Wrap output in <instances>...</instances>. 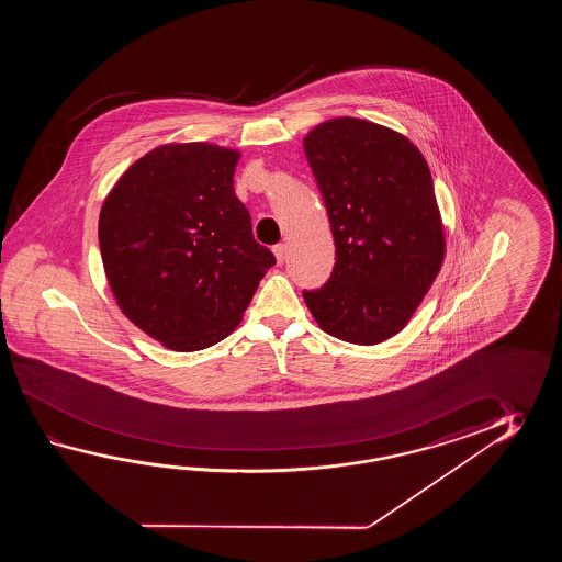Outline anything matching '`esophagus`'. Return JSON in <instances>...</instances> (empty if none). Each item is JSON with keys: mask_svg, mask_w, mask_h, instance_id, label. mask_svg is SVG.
I'll use <instances>...</instances> for the list:
<instances>
[{"mask_svg": "<svg viewBox=\"0 0 562 562\" xmlns=\"http://www.w3.org/2000/svg\"><path fill=\"white\" fill-rule=\"evenodd\" d=\"M273 252H276L277 263H283L286 257V245H283V243H279V245H276V247H273Z\"/></svg>", "mask_w": 562, "mask_h": 562, "instance_id": "34e87169", "label": "esophagus"}]
</instances>
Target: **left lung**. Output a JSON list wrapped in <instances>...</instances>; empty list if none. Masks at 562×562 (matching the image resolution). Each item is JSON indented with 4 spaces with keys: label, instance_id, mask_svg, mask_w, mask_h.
Segmentation results:
<instances>
[{
    "label": "left lung",
    "instance_id": "8db88e82",
    "mask_svg": "<svg viewBox=\"0 0 562 562\" xmlns=\"http://www.w3.org/2000/svg\"><path fill=\"white\" fill-rule=\"evenodd\" d=\"M303 148L335 240L329 281L303 299L325 334L382 344L406 327L442 267L428 162L400 132L349 116L313 128Z\"/></svg>",
    "mask_w": 562,
    "mask_h": 562
}]
</instances>
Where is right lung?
Instances as JSON below:
<instances>
[{"label":"right lung","mask_w":562,"mask_h":562,"mask_svg":"<svg viewBox=\"0 0 562 562\" xmlns=\"http://www.w3.org/2000/svg\"><path fill=\"white\" fill-rule=\"evenodd\" d=\"M237 162V150L215 144H165L136 160L102 204L110 289L122 313L168 349L225 339L276 265L233 189Z\"/></svg>","instance_id":"1"}]
</instances>
